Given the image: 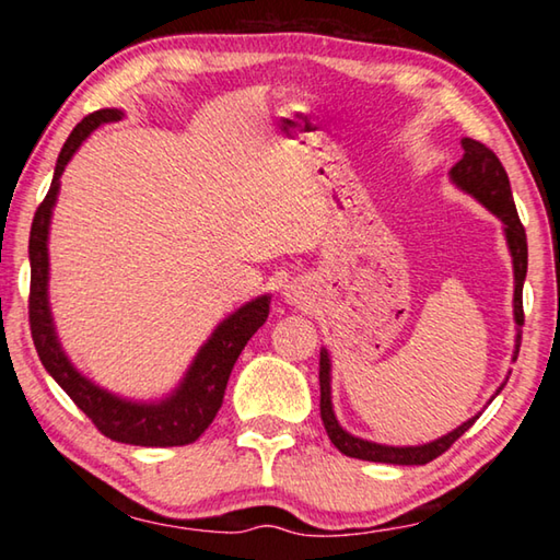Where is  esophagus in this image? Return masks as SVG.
<instances>
[{"mask_svg":"<svg viewBox=\"0 0 560 560\" xmlns=\"http://www.w3.org/2000/svg\"><path fill=\"white\" fill-rule=\"evenodd\" d=\"M283 299H287L291 306H301V303L306 301V289H303L301 283H289V287L283 289Z\"/></svg>","mask_w":560,"mask_h":560,"instance_id":"esophagus-1","label":"esophagus"}]
</instances>
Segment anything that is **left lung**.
Wrapping results in <instances>:
<instances>
[{"instance_id":"8db88e82","label":"left lung","mask_w":560,"mask_h":560,"mask_svg":"<svg viewBox=\"0 0 560 560\" xmlns=\"http://www.w3.org/2000/svg\"><path fill=\"white\" fill-rule=\"evenodd\" d=\"M464 155L457 165L450 170V179L454 187H459L462 192L474 197L479 205H485L487 210L504 224L506 246L511 254V264H514V320H516V340H514V358L518 355L521 346V326H524V281H526V267H528V246H526V232L521 224L514 205V195H511L509 175L504 165L499 163V158L491 153L487 145H481L479 140L462 138ZM318 381H320V420L328 432L330 442L346 454V457L365 459V462H383V464H428L438 459L442 452H447L454 442H457L464 432H467L479 415L469 417L467 422H462L457 430L442 434L440 440H432L428 444H415V447H393V444H377L371 440L355 438V434L346 432L340 428L338 417L334 412V400H330V358L328 350L320 348V363H318ZM509 381V375H506ZM506 381L499 385V395L504 390Z\"/></svg>"}]
</instances>
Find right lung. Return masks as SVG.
Masks as SVG:
<instances>
[{"instance_id": "1", "label": "right lung", "mask_w": 560, "mask_h": 560, "mask_svg": "<svg viewBox=\"0 0 560 560\" xmlns=\"http://www.w3.org/2000/svg\"><path fill=\"white\" fill-rule=\"evenodd\" d=\"M122 110L103 108L83 118L71 130L66 140L59 160L54 167V179L44 202L34 214L32 234H30V264H32V291H30V324L36 353L61 390L91 417V422L106 434V438L136 444V447H183L195 442L210 428L214 415L220 412L226 381H230L236 358L257 330L269 318L271 296L264 293L246 301L234 314L226 316L212 336L197 350L187 373L173 393L160 397V400H130L116 393L106 390L83 375L71 363L56 336L51 303H49V230L56 200H59L61 175L75 150L83 145L93 130L103 122L120 120Z\"/></svg>"}]
</instances>
